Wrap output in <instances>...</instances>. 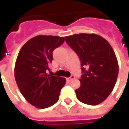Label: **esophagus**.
Masks as SVG:
<instances>
[{"mask_svg":"<svg viewBox=\"0 0 129 129\" xmlns=\"http://www.w3.org/2000/svg\"><path fill=\"white\" fill-rule=\"evenodd\" d=\"M74 79V75H71V76H70V77H69V78H68V81H72V79Z\"/></svg>","mask_w":129,"mask_h":129,"instance_id":"34e87169","label":"esophagus"}]
</instances>
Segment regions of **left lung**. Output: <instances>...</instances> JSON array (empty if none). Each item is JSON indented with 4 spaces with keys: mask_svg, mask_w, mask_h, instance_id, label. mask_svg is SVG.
<instances>
[{
    "mask_svg": "<svg viewBox=\"0 0 129 129\" xmlns=\"http://www.w3.org/2000/svg\"><path fill=\"white\" fill-rule=\"evenodd\" d=\"M66 42L81 61V85L75 90L77 99L90 105L101 103L112 91L118 78V63L113 48L96 34L70 35Z\"/></svg>",
    "mask_w": 129,
    "mask_h": 129,
    "instance_id": "8db88e82",
    "label": "left lung"
}]
</instances>
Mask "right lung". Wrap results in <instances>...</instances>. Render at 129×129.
<instances>
[{
  "label": "right lung",
  "instance_id": "add662e5",
  "mask_svg": "<svg viewBox=\"0 0 129 129\" xmlns=\"http://www.w3.org/2000/svg\"><path fill=\"white\" fill-rule=\"evenodd\" d=\"M65 37L38 35L25 43L15 65V79L20 91L28 103L40 109L55 105L59 99L65 78L46 73L53 50L64 42Z\"/></svg>",
  "mask_w": 129,
  "mask_h": 129
}]
</instances>
